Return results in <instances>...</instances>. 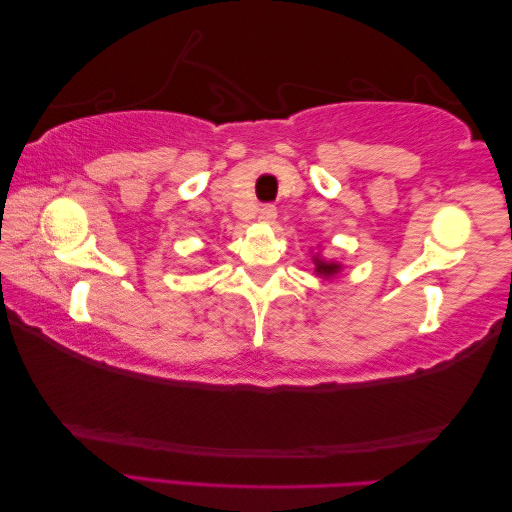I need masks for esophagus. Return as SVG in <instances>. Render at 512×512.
Masks as SVG:
<instances>
[{
  "label": "esophagus",
  "mask_w": 512,
  "mask_h": 512,
  "mask_svg": "<svg viewBox=\"0 0 512 512\" xmlns=\"http://www.w3.org/2000/svg\"><path fill=\"white\" fill-rule=\"evenodd\" d=\"M276 216H278V212H276V207H274V205H263V207H258V221H263V223H274V221H276Z\"/></svg>",
  "instance_id": "34e87169"
}]
</instances>
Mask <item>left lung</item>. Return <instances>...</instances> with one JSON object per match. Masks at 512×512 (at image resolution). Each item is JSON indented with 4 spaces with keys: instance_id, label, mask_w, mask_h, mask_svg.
I'll use <instances>...</instances> for the list:
<instances>
[{
    "instance_id": "obj_1",
    "label": "left lung",
    "mask_w": 512,
    "mask_h": 512,
    "mask_svg": "<svg viewBox=\"0 0 512 512\" xmlns=\"http://www.w3.org/2000/svg\"><path fill=\"white\" fill-rule=\"evenodd\" d=\"M318 271H320V274H336L338 265H333V263H318Z\"/></svg>"
}]
</instances>
